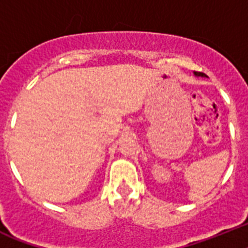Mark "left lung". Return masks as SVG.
<instances>
[{"label": "left lung", "mask_w": 248, "mask_h": 248, "mask_svg": "<svg viewBox=\"0 0 248 248\" xmlns=\"http://www.w3.org/2000/svg\"><path fill=\"white\" fill-rule=\"evenodd\" d=\"M193 73H195V76H197V77H207L206 75H204V73H202V72H193Z\"/></svg>", "instance_id": "left-lung-1"}]
</instances>
